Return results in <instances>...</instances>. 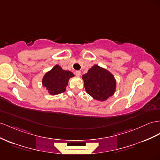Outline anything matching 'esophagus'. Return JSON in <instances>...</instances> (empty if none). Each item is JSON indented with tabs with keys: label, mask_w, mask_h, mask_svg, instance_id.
Returning <instances> with one entry per match:
<instances>
[{
	"label": "esophagus",
	"mask_w": 160,
	"mask_h": 160,
	"mask_svg": "<svg viewBox=\"0 0 160 160\" xmlns=\"http://www.w3.org/2000/svg\"><path fill=\"white\" fill-rule=\"evenodd\" d=\"M75 75H76V76H77V77H79L81 76V71H77L75 72Z\"/></svg>",
	"instance_id": "1"
}]
</instances>
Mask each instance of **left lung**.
Listing matches in <instances>:
<instances>
[{
    "label": "left lung",
    "mask_w": 160,
    "mask_h": 160,
    "mask_svg": "<svg viewBox=\"0 0 160 160\" xmlns=\"http://www.w3.org/2000/svg\"><path fill=\"white\" fill-rule=\"evenodd\" d=\"M86 92L93 99L103 102L114 94L116 80L106 68L95 64L82 77Z\"/></svg>",
    "instance_id": "1"
}]
</instances>
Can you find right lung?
Returning <instances> with one entry per match:
<instances>
[{
    "label": "right lung",
    "instance_id": "1",
    "mask_svg": "<svg viewBox=\"0 0 160 160\" xmlns=\"http://www.w3.org/2000/svg\"><path fill=\"white\" fill-rule=\"evenodd\" d=\"M74 74L70 71H65L58 64L45 73L42 80V85L48 90V93L55 96L66 91L68 81Z\"/></svg>",
    "mask_w": 160,
    "mask_h": 160
}]
</instances>
